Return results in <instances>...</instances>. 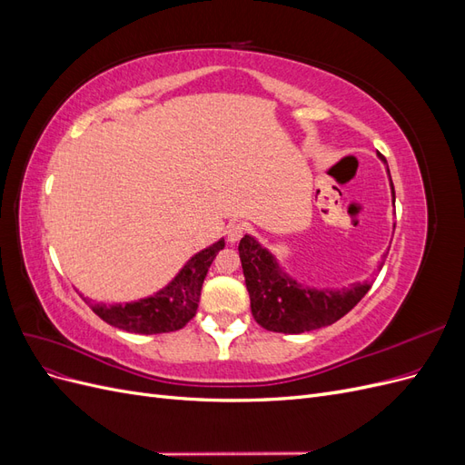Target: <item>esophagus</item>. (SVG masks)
I'll return each mask as SVG.
<instances>
[{"label": "esophagus", "instance_id": "esophagus-1", "mask_svg": "<svg viewBox=\"0 0 465 465\" xmlns=\"http://www.w3.org/2000/svg\"><path fill=\"white\" fill-rule=\"evenodd\" d=\"M244 234H246V224H242V223H231L227 227V238L232 244L241 241Z\"/></svg>", "mask_w": 465, "mask_h": 465}]
</instances>
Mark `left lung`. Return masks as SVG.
<instances>
[{"label":"left lung","mask_w":465,"mask_h":465,"mask_svg":"<svg viewBox=\"0 0 465 465\" xmlns=\"http://www.w3.org/2000/svg\"><path fill=\"white\" fill-rule=\"evenodd\" d=\"M238 252L250 294L252 316L267 331L302 333L331 326L371 291V283H357L345 291L302 287L289 275L281 273L275 258L250 234H244Z\"/></svg>","instance_id":"8db88e82"}]
</instances>
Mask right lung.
I'll use <instances>...</instances> for the list:
<instances>
[{
    "label": "right lung",
    "mask_w": 465,
    "mask_h": 465,
    "mask_svg": "<svg viewBox=\"0 0 465 465\" xmlns=\"http://www.w3.org/2000/svg\"><path fill=\"white\" fill-rule=\"evenodd\" d=\"M224 248V241L198 252L163 291L128 304H96L85 299L93 312L106 323L132 333H168L186 326L198 312L203 279L209 265Z\"/></svg>",
    "instance_id": "add662e5"
}]
</instances>
